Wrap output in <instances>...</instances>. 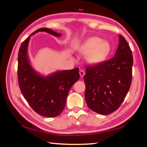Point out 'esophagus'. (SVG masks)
Returning a JSON list of instances; mask_svg holds the SVG:
<instances>
[{
	"mask_svg": "<svg viewBox=\"0 0 147 147\" xmlns=\"http://www.w3.org/2000/svg\"><path fill=\"white\" fill-rule=\"evenodd\" d=\"M79 73H80V76L81 78H82V77L84 76V74H85L84 71L83 70H82V69H81V70H80Z\"/></svg>",
	"mask_w": 147,
	"mask_h": 147,
	"instance_id": "1",
	"label": "esophagus"
}]
</instances>
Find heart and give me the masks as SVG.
<instances>
[{"label": "heart", "instance_id": "b5f03b06", "mask_svg": "<svg viewBox=\"0 0 147 147\" xmlns=\"http://www.w3.org/2000/svg\"><path fill=\"white\" fill-rule=\"evenodd\" d=\"M81 54H86V60L91 64H98L106 59L110 52V45L98 37H93L76 48Z\"/></svg>", "mask_w": 147, "mask_h": 147}]
</instances>
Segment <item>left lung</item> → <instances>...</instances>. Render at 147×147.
Instances as JSON below:
<instances>
[{
  "instance_id": "1",
  "label": "left lung",
  "mask_w": 147,
  "mask_h": 147,
  "mask_svg": "<svg viewBox=\"0 0 147 147\" xmlns=\"http://www.w3.org/2000/svg\"><path fill=\"white\" fill-rule=\"evenodd\" d=\"M133 56L127 41L119 35L113 58L86 68L85 98L89 108L101 115L117 110L130 89Z\"/></svg>"
}]
</instances>
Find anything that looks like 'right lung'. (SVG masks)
Listing matches in <instances>:
<instances>
[{"label": "right lung", "mask_w": 147, "mask_h": 147, "mask_svg": "<svg viewBox=\"0 0 147 147\" xmlns=\"http://www.w3.org/2000/svg\"><path fill=\"white\" fill-rule=\"evenodd\" d=\"M39 32L61 36L49 28H39L21 43L18 54V83L24 98L36 113L54 117L64 109L71 87L79 80V69L58 71L47 76L37 73L30 63L27 50L30 37Z\"/></svg>", "instance_id": "1"}]
</instances>
